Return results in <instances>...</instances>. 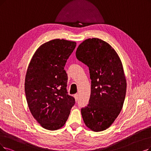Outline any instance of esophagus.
<instances>
[{"label":"esophagus","mask_w":151,"mask_h":151,"mask_svg":"<svg viewBox=\"0 0 151 151\" xmlns=\"http://www.w3.org/2000/svg\"><path fill=\"white\" fill-rule=\"evenodd\" d=\"M74 98H75L76 100H77L78 99H79V93H76L74 95Z\"/></svg>","instance_id":"1"}]
</instances>
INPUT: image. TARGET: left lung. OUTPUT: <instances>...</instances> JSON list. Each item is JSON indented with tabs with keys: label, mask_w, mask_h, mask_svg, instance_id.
I'll list each match as a JSON object with an SVG mask.
<instances>
[{
	"label": "left lung",
	"mask_w": 151,
	"mask_h": 151,
	"mask_svg": "<svg viewBox=\"0 0 151 151\" xmlns=\"http://www.w3.org/2000/svg\"><path fill=\"white\" fill-rule=\"evenodd\" d=\"M76 55L88 67L92 80L88 104L81 108L83 120L93 131L105 130L119 115L125 99L126 81L122 61L113 48L99 38L83 41Z\"/></svg>",
	"instance_id": "left-lung-1"
}]
</instances>
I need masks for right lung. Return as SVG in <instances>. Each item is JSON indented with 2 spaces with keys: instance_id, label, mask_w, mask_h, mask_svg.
<instances>
[{
  "instance_id": "obj_1",
  "label": "right lung",
  "mask_w": 151,
  "mask_h": 151,
  "mask_svg": "<svg viewBox=\"0 0 151 151\" xmlns=\"http://www.w3.org/2000/svg\"><path fill=\"white\" fill-rule=\"evenodd\" d=\"M76 43L55 39L42 45L34 54L25 77L29 109L42 127L57 130L64 125L75 99L68 94L67 60Z\"/></svg>"
}]
</instances>
